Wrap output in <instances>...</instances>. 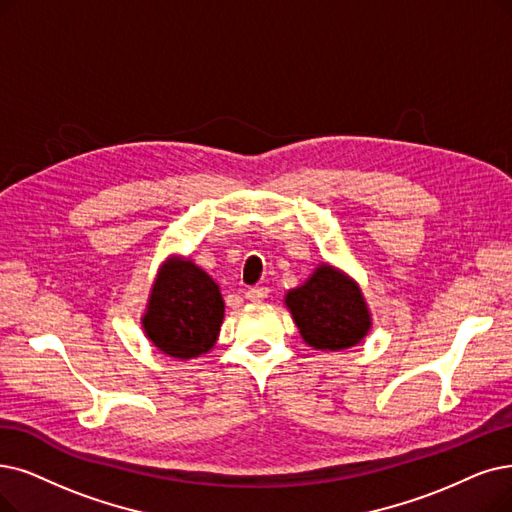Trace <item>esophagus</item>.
Wrapping results in <instances>:
<instances>
[{
  "instance_id": "34e87169",
  "label": "esophagus",
  "mask_w": 512,
  "mask_h": 512,
  "mask_svg": "<svg viewBox=\"0 0 512 512\" xmlns=\"http://www.w3.org/2000/svg\"><path fill=\"white\" fill-rule=\"evenodd\" d=\"M269 296V288H264V285H258V288H250L245 290V300L250 302H260Z\"/></svg>"
}]
</instances>
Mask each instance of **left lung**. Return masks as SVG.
Here are the masks:
<instances>
[{
    "label": "left lung",
    "mask_w": 512,
    "mask_h": 512,
    "mask_svg": "<svg viewBox=\"0 0 512 512\" xmlns=\"http://www.w3.org/2000/svg\"><path fill=\"white\" fill-rule=\"evenodd\" d=\"M285 306L302 340L317 351L351 349L372 327L359 285L330 264H319L300 288L285 294Z\"/></svg>",
    "instance_id": "1"
}]
</instances>
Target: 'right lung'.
Segmentation results:
<instances>
[{
  "label": "right lung",
  "instance_id": "add662e5",
  "mask_svg": "<svg viewBox=\"0 0 512 512\" xmlns=\"http://www.w3.org/2000/svg\"><path fill=\"white\" fill-rule=\"evenodd\" d=\"M224 300L216 281L185 258L161 264L142 327L153 346L174 359L208 353L220 334Z\"/></svg>",
  "mask_w": 512,
  "mask_h": 512
}]
</instances>
